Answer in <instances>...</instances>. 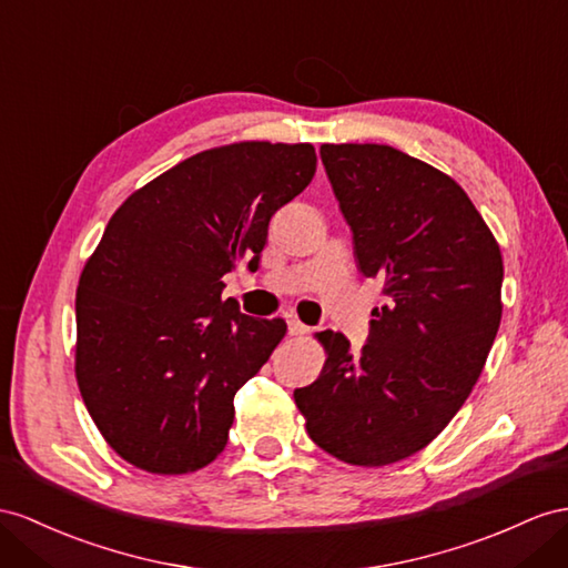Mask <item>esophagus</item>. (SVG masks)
<instances>
[{
  "label": "esophagus",
  "instance_id": "34e87169",
  "mask_svg": "<svg viewBox=\"0 0 568 568\" xmlns=\"http://www.w3.org/2000/svg\"><path fill=\"white\" fill-rule=\"evenodd\" d=\"M310 331L312 328L307 324H302L300 318H290V322H287V333H290V336H307Z\"/></svg>",
  "mask_w": 568,
  "mask_h": 568
}]
</instances>
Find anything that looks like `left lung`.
<instances>
[{
    "label": "left lung",
    "instance_id": "left-lung-1",
    "mask_svg": "<svg viewBox=\"0 0 568 568\" xmlns=\"http://www.w3.org/2000/svg\"><path fill=\"white\" fill-rule=\"evenodd\" d=\"M318 153L357 266L388 302L359 355L318 333L326 365L295 403L314 444L376 468L425 448L470 396L501 322V252L468 194L423 160L379 143Z\"/></svg>",
    "mask_w": 568,
    "mask_h": 568
}]
</instances>
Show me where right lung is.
Masks as SVG:
<instances>
[{
  "label": "right lung",
  "instance_id": "1",
  "mask_svg": "<svg viewBox=\"0 0 568 568\" xmlns=\"http://www.w3.org/2000/svg\"><path fill=\"white\" fill-rule=\"evenodd\" d=\"M316 172L312 143L244 141L186 158L110 217L77 293V382L95 427L141 470L182 475L227 444L235 394L285 336L223 300L258 264L273 213Z\"/></svg>",
  "mask_w": 568,
  "mask_h": 568
}]
</instances>
